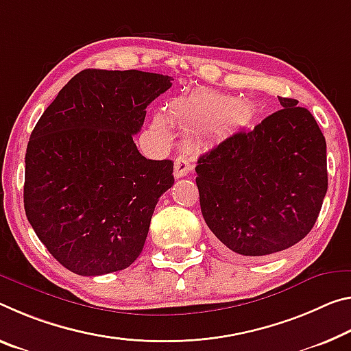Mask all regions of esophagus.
<instances>
[{
    "label": "esophagus",
    "instance_id": "1",
    "mask_svg": "<svg viewBox=\"0 0 351 351\" xmlns=\"http://www.w3.org/2000/svg\"><path fill=\"white\" fill-rule=\"evenodd\" d=\"M191 170H192V164H191V160H189V158H186V156H178L175 160V167H173L175 178L186 176Z\"/></svg>",
    "mask_w": 351,
    "mask_h": 351
}]
</instances>
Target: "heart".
I'll list each match as a JSON object with an SVG mask.
<instances>
[{
    "instance_id": "1",
    "label": "heart",
    "mask_w": 351,
    "mask_h": 351,
    "mask_svg": "<svg viewBox=\"0 0 351 351\" xmlns=\"http://www.w3.org/2000/svg\"><path fill=\"white\" fill-rule=\"evenodd\" d=\"M253 104L242 98H232L226 93L202 88L171 99L167 117L154 115L152 131L162 141L171 136L170 123L180 125L182 130L193 131L202 141H214L242 130L253 119Z\"/></svg>"
}]
</instances>
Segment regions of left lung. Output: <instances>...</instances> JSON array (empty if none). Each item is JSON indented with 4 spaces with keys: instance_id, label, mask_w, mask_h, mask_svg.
Here are the masks:
<instances>
[{
    "instance_id": "left-lung-1",
    "label": "left lung",
    "mask_w": 351,
    "mask_h": 351,
    "mask_svg": "<svg viewBox=\"0 0 351 351\" xmlns=\"http://www.w3.org/2000/svg\"><path fill=\"white\" fill-rule=\"evenodd\" d=\"M199 156L197 186L206 225L226 253L265 258L313 230L328 189L326 142L297 99Z\"/></svg>"
}]
</instances>
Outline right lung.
I'll use <instances>...</instances> for the list:
<instances>
[{
    "mask_svg": "<svg viewBox=\"0 0 351 351\" xmlns=\"http://www.w3.org/2000/svg\"><path fill=\"white\" fill-rule=\"evenodd\" d=\"M171 76L88 69L58 93L31 132L25 210L37 237L82 276L130 267L145 245L159 197L173 186V162L138 153L147 106Z\"/></svg>",
    "mask_w": 351,
    "mask_h": 351,
    "instance_id": "add662e5",
    "label": "right lung"
}]
</instances>
